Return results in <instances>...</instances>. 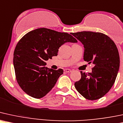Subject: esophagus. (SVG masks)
Returning <instances> with one entry per match:
<instances>
[{"label": "esophagus", "mask_w": 123, "mask_h": 123, "mask_svg": "<svg viewBox=\"0 0 123 123\" xmlns=\"http://www.w3.org/2000/svg\"><path fill=\"white\" fill-rule=\"evenodd\" d=\"M64 71L66 72V73H70L72 71L71 70H70V69H65L64 70Z\"/></svg>", "instance_id": "obj_1"}]
</instances>
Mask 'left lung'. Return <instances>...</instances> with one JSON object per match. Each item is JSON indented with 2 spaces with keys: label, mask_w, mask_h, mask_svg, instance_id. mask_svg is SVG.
<instances>
[{
  "label": "left lung",
  "mask_w": 123,
  "mask_h": 123,
  "mask_svg": "<svg viewBox=\"0 0 123 123\" xmlns=\"http://www.w3.org/2000/svg\"><path fill=\"white\" fill-rule=\"evenodd\" d=\"M71 34L83 45L85 61L94 64L91 73L80 72L81 79L75 83V87L86 99L101 98L112 87L119 70L120 57L116 44L101 33L85 31Z\"/></svg>",
  "instance_id": "left-lung-1"
}]
</instances>
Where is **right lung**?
Segmentation results:
<instances>
[{
	"label": "right lung",
	"mask_w": 123,
	"mask_h": 123,
	"mask_svg": "<svg viewBox=\"0 0 123 123\" xmlns=\"http://www.w3.org/2000/svg\"><path fill=\"white\" fill-rule=\"evenodd\" d=\"M77 43L71 34L47 28H39L26 34L18 42L14 52L13 64L19 86L29 96L41 98L54 87L62 69L45 67V63L57 56L66 43Z\"/></svg>",
	"instance_id": "add662e5"
}]
</instances>
